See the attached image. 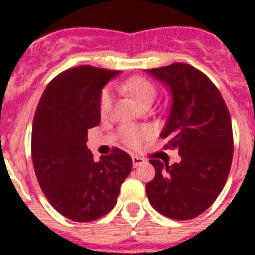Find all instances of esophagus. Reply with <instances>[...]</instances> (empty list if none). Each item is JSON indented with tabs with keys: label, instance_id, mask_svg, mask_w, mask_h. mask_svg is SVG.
<instances>
[{
	"label": "esophagus",
	"instance_id": "1",
	"mask_svg": "<svg viewBox=\"0 0 255 255\" xmlns=\"http://www.w3.org/2000/svg\"><path fill=\"white\" fill-rule=\"evenodd\" d=\"M141 163H144V158L138 157V155H132V166H134V167H138Z\"/></svg>",
	"mask_w": 255,
	"mask_h": 255
}]
</instances>
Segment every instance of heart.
Instances as JSON below:
<instances>
[{
    "instance_id": "1",
    "label": "heart",
    "mask_w": 255,
    "mask_h": 255,
    "mask_svg": "<svg viewBox=\"0 0 255 255\" xmlns=\"http://www.w3.org/2000/svg\"><path fill=\"white\" fill-rule=\"evenodd\" d=\"M117 88L124 93L131 96L135 101H138L143 106H149L154 101L155 94H157L155 85L149 79L144 78V76H132L125 82L119 83ZM114 102L115 97L111 89L110 88L102 89L100 102H98L101 116L108 117L112 114ZM120 136L126 145L131 148H138L152 136V129L148 126L125 125L120 129Z\"/></svg>"
}]
</instances>
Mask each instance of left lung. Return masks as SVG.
Returning <instances> with one entry per match:
<instances>
[{
    "instance_id": "1",
    "label": "left lung",
    "mask_w": 255,
    "mask_h": 255,
    "mask_svg": "<svg viewBox=\"0 0 255 255\" xmlns=\"http://www.w3.org/2000/svg\"><path fill=\"white\" fill-rule=\"evenodd\" d=\"M148 73L172 91V107L161 134L164 149H177L179 163L150 159L155 176L145 185L148 200L161 215L191 220L208 209L229 177L234 135L229 108L218 88L200 70L171 64Z\"/></svg>"
}]
</instances>
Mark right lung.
<instances>
[{"instance_id":"1","label":"right lung","mask_w":255,"mask_h":255,"mask_svg":"<svg viewBox=\"0 0 255 255\" xmlns=\"http://www.w3.org/2000/svg\"><path fill=\"white\" fill-rule=\"evenodd\" d=\"M119 71L83 65L65 70L44 89L31 129V159L51 206L75 222H91L117 203L121 184L132 168L119 148L93 158L88 130L100 125L102 88Z\"/></svg>"}]
</instances>
